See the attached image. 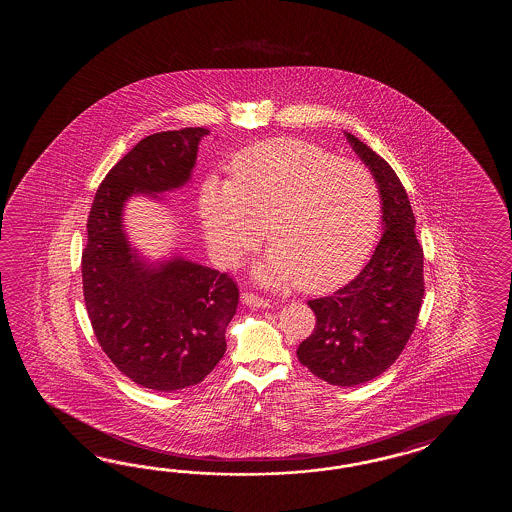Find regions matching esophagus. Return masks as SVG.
Listing matches in <instances>:
<instances>
[{
    "mask_svg": "<svg viewBox=\"0 0 512 512\" xmlns=\"http://www.w3.org/2000/svg\"><path fill=\"white\" fill-rule=\"evenodd\" d=\"M241 302L245 305H252V307H260V309H269V307H272V302L269 298H263L260 294L254 293L241 294Z\"/></svg>",
    "mask_w": 512,
    "mask_h": 512,
    "instance_id": "34e87169",
    "label": "esophagus"
}]
</instances>
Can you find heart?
I'll return each mask as SVG.
<instances>
[{
	"mask_svg": "<svg viewBox=\"0 0 512 512\" xmlns=\"http://www.w3.org/2000/svg\"><path fill=\"white\" fill-rule=\"evenodd\" d=\"M199 214L212 251L236 263L267 227L272 252L258 276L326 293L368 260L382 221L381 186L364 164L313 142L274 139L245 148L232 179L208 175Z\"/></svg>",
	"mask_w": 512,
	"mask_h": 512,
	"instance_id": "1",
	"label": "heart"
}]
</instances>
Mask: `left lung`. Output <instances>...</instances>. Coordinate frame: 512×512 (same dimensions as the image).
Listing matches in <instances>:
<instances>
[{"label": "left lung", "instance_id": "1", "mask_svg": "<svg viewBox=\"0 0 512 512\" xmlns=\"http://www.w3.org/2000/svg\"><path fill=\"white\" fill-rule=\"evenodd\" d=\"M346 135L381 186L386 230L357 278L307 302L316 326L296 355L318 379L335 386H357L388 370L412 337L425 296L423 247L403 183L381 155Z\"/></svg>", "mask_w": 512, "mask_h": 512}]
</instances>
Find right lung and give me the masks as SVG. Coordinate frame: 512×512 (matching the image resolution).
<instances>
[{
  "label": "right lung",
  "mask_w": 512,
  "mask_h": 512,
  "mask_svg": "<svg viewBox=\"0 0 512 512\" xmlns=\"http://www.w3.org/2000/svg\"><path fill=\"white\" fill-rule=\"evenodd\" d=\"M208 131L183 128L142 139L109 170L87 216L82 289L93 333L122 375L155 392L190 388L216 368L240 289L229 272L183 258L146 269L130 251L120 212L133 192L185 185Z\"/></svg>",
  "instance_id": "obj_1"
}]
</instances>
